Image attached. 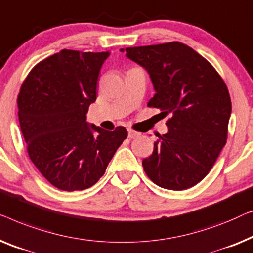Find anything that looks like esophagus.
<instances>
[{
    "label": "esophagus",
    "mask_w": 253,
    "mask_h": 253,
    "mask_svg": "<svg viewBox=\"0 0 253 253\" xmlns=\"http://www.w3.org/2000/svg\"><path fill=\"white\" fill-rule=\"evenodd\" d=\"M140 136V133H137V131H134L131 129H128V137L129 138H136Z\"/></svg>",
    "instance_id": "esophagus-1"
}]
</instances>
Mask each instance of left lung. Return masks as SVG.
I'll return each mask as SVG.
<instances>
[{"label":"left lung","instance_id":"obj_1","mask_svg":"<svg viewBox=\"0 0 253 253\" xmlns=\"http://www.w3.org/2000/svg\"><path fill=\"white\" fill-rule=\"evenodd\" d=\"M150 76L156 94L148 106L162 110L169 127L156 135L142 165L152 182L169 190L194 187L211 170L225 147L232 102L211 64L181 42L120 49Z\"/></svg>","mask_w":253,"mask_h":253}]
</instances>
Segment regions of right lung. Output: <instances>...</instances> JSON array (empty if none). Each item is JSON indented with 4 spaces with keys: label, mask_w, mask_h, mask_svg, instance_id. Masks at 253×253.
I'll return each mask as SVG.
<instances>
[{
    "label": "right lung",
    "mask_w": 253,
    "mask_h": 253,
    "mask_svg": "<svg viewBox=\"0 0 253 253\" xmlns=\"http://www.w3.org/2000/svg\"><path fill=\"white\" fill-rule=\"evenodd\" d=\"M109 56L63 49L39 63L21 84L17 103L28 156L60 190L94 186L127 137L125 127L109 131L86 120Z\"/></svg>",
    "instance_id": "obj_1"
}]
</instances>
